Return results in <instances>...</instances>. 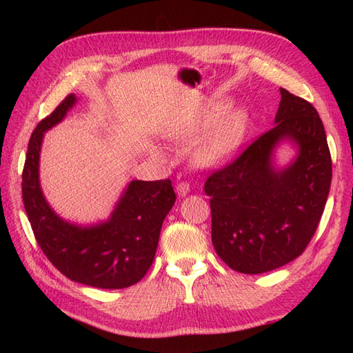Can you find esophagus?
<instances>
[{"label": "esophagus", "mask_w": 353, "mask_h": 353, "mask_svg": "<svg viewBox=\"0 0 353 353\" xmlns=\"http://www.w3.org/2000/svg\"><path fill=\"white\" fill-rule=\"evenodd\" d=\"M190 191H191V186H190L188 182H179L177 186H176V192H177L181 197L188 196Z\"/></svg>", "instance_id": "obj_1"}]
</instances>
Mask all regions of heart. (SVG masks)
Listing matches in <instances>:
<instances>
[{
	"label": "heart",
	"instance_id": "obj_1",
	"mask_svg": "<svg viewBox=\"0 0 353 353\" xmlns=\"http://www.w3.org/2000/svg\"><path fill=\"white\" fill-rule=\"evenodd\" d=\"M245 115L239 109L221 114L219 108L205 110L183 129L172 134L181 147H191L192 157L201 167H216L230 161L243 144Z\"/></svg>",
	"mask_w": 353,
	"mask_h": 353
}]
</instances>
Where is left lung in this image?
I'll return each mask as SVG.
<instances>
[{
  "instance_id": "1",
  "label": "left lung",
  "mask_w": 353,
  "mask_h": 353,
  "mask_svg": "<svg viewBox=\"0 0 353 353\" xmlns=\"http://www.w3.org/2000/svg\"><path fill=\"white\" fill-rule=\"evenodd\" d=\"M282 145L295 150L287 164L276 159ZM331 181L317 110L281 88L273 129L205 183L216 254L244 274L272 272L301 256L325 211Z\"/></svg>"
}]
</instances>
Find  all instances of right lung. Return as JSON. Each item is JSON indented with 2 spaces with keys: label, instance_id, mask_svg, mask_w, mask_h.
Returning a JSON list of instances; mask_svg holds the SVG:
<instances>
[{
  "label": "right lung",
  "instance_id": "1",
  "mask_svg": "<svg viewBox=\"0 0 353 353\" xmlns=\"http://www.w3.org/2000/svg\"><path fill=\"white\" fill-rule=\"evenodd\" d=\"M77 101L76 95H68L34 129L22 171V200L37 244L59 272L89 287L127 288L152 265L176 194L170 179L130 181L106 220L80 224L59 215L41 186V150L45 133L62 123Z\"/></svg>",
  "mask_w": 353,
  "mask_h": 353
}]
</instances>
